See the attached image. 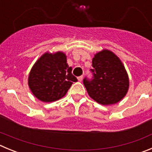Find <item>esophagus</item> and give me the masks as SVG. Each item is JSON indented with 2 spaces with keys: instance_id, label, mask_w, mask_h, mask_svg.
Listing matches in <instances>:
<instances>
[{
  "instance_id": "34e87169",
  "label": "esophagus",
  "mask_w": 152,
  "mask_h": 152,
  "mask_svg": "<svg viewBox=\"0 0 152 152\" xmlns=\"http://www.w3.org/2000/svg\"><path fill=\"white\" fill-rule=\"evenodd\" d=\"M77 80H78V81H82V80H83V76H80V77H77Z\"/></svg>"
}]
</instances>
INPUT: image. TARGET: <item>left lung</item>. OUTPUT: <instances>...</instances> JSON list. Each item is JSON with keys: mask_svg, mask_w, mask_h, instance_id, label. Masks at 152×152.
<instances>
[{"mask_svg": "<svg viewBox=\"0 0 152 152\" xmlns=\"http://www.w3.org/2000/svg\"><path fill=\"white\" fill-rule=\"evenodd\" d=\"M94 79L84 80L88 94L102 105H113L121 101L129 88V78L124 64L114 52L103 49L92 60Z\"/></svg>", "mask_w": 152, "mask_h": 152, "instance_id": "8db88e82", "label": "left lung"}]
</instances>
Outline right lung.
Segmentation results:
<instances>
[{"mask_svg": "<svg viewBox=\"0 0 152 152\" xmlns=\"http://www.w3.org/2000/svg\"><path fill=\"white\" fill-rule=\"evenodd\" d=\"M72 71L64 52L48 51L39 58L31 68L28 85L40 101H56L65 96L73 82L77 81Z\"/></svg>", "mask_w": 152, "mask_h": 152, "instance_id": "right-lung-1", "label": "right lung"}]
</instances>
